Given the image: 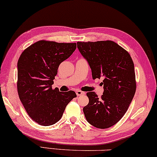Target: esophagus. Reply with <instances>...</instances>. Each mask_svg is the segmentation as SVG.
<instances>
[{
	"instance_id": "obj_1",
	"label": "esophagus",
	"mask_w": 157,
	"mask_h": 157,
	"mask_svg": "<svg viewBox=\"0 0 157 157\" xmlns=\"http://www.w3.org/2000/svg\"><path fill=\"white\" fill-rule=\"evenodd\" d=\"M76 94L77 96H82V95H84L85 92H82V91H81V90H77Z\"/></svg>"
}]
</instances>
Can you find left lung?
<instances>
[{"label": "left lung", "mask_w": 157, "mask_h": 157, "mask_svg": "<svg viewBox=\"0 0 157 157\" xmlns=\"http://www.w3.org/2000/svg\"><path fill=\"white\" fill-rule=\"evenodd\" d=\"M88 61L93 79L104 78V93H87L89 103L83 108L88 122L97 128L114 125L125 114L136 90L134 64L128 51L112 40L77 42Z\"/></svg>", "instance_id": "left-lung-1"}]
</instances>
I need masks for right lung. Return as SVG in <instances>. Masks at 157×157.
<instances>
[{"instance_id": "1", "label": "right lung", "mask_w": 157, "mask_h": 157, "mask_svg": "<svg viewBox=\"0 0 157 157\" xmlns=\"http://www.w3.org/2000/svg\"><path fill=\"white\" fill-rule=\"evenodd\" d=\"M76 43L39 40L25 49L17 63V90L21 104L37 124L49 126L62 117L67 105L77 97L72 90L52 88L59 64L72 54Z\"/></svg>"}]
</instances>
